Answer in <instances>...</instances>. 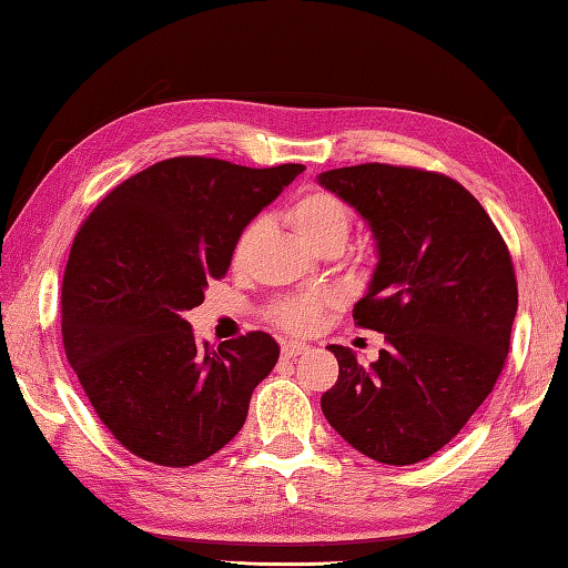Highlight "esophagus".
<instances>
[{"label": "esophagus", "instance_id": "1", "mask_svg": "<svg viewBox=\"0 0 568 568\" xmlns=\"http://www.w3.org/2000/svg\"><path fill=\"white\" fill-rule=\"evenodd\" d=\"M283 358H295V356H301L303 351H308V346L305 344H298V341H287V344H283Z\"/></svg>", "mask_w": 568, "mask_h": 568}]
</instances>
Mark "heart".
Returning a JSON list of instances; mask_svg holds the SVG:
<instances>
[{
	"instance_id": "obj_1",
	"label": "heart",
	"mask_w": 568,
	"mask_h": 568,
	"mask_svg": "<svg viewBox=\"0 0 568 568\" xmlns=\"http://www.w3.org/2000/svg\"><path fill=\"white\" fill-rule=\"evenodd\" d=\"M287 220L295 227V232L308 242L311 247L321 245L323 240L338 237L346 240L351 227V212L348 206L338 200L336 194L323 192V189H311V192L301 194L291 206H287ZM260 235V222H250L245 230L240 232L232 247V265L242 267L247 263L250 250L255 245ZM336 303L333 293H301L291 295L275 303L273 318L281 328L291 333H311L321 323L323 311Z\"/></svg>"
}]
</instances>
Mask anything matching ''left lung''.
<instances>
[{"label": "left lung", "mask_w": 568, "mask_h": 568, "mask_svg": "<svg viewBox=\"0 0 568 568\" xmlns=\"http://www.w3.org/2000/svg\"><path fill=\"white\" fill-rule=\"evenodd\" d=\"M318 184L372 230L376 267L354 321L386 338L368 366L351 348L328 346L338 382L321 409L372 460L419 463L465 427L506 364L518 311L508 247L449 176L358 164L323 171Z\"/></svg>", "instance_id": "8db88e82"}]
</instances>
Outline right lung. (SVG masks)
<instances>
[{
    "label": "right lung",
    "instance_id": "1",
    "mask_svg": "<svg viewBox=\"0 0 568 568\" xmlns=\"http://www.w3.org/2000/svg\"><path fill=\"white\" fill-rule=\"evenodd\" d=\"M305 166L176 156L90 212L62 277V344L90 404L141 460L186 467L237 435L281 346L255 331L220 348L184 318L230 270L240 232Z\"/></svg>",
    "mask_w": 568,
    "mask_h": 568
}]
</instances>
